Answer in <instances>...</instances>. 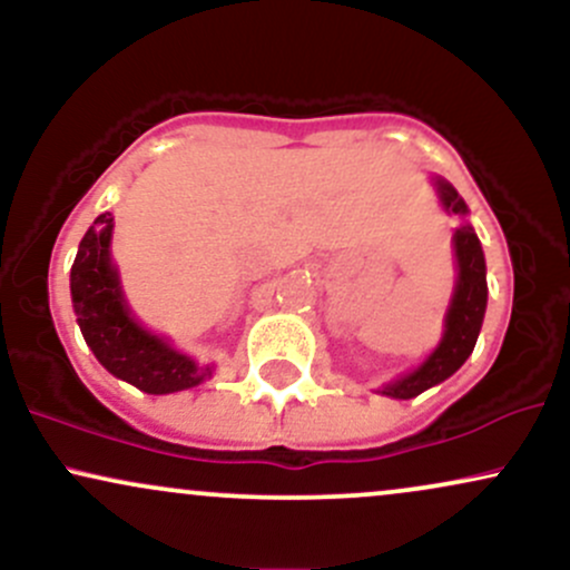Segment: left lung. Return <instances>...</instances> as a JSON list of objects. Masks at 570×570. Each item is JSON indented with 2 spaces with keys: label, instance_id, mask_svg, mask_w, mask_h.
Listing matches in <instances>:
<instances>
[{
  "label": "left lung",
  "instance_id": "obj_1",
  "mask_svg": "<svg viewBox=\"0 0 570 570\" xmlns=\"http://www.w3.org/2000/svg\"><path fill=\"white\" fill-rule=\"evenodd\" d=\"M436 193H440L442 206L450 214L458 217H466L469 208L463 203L461 195L455 193V187L450 181H444L436 176L434 179ZM453 248H455V263H458V278L453 299H450L448 316H444V332L440 345L431 351V356L421 364L417 370L407 372V375L396 377V381L385 383L381 389L383 396L391 399H412L423 391H429L431 385L448 381L455 370H461V364L472 356L476 337H480L482 318H485L488 307V281H485V254H482L480 238H476L474 227L461 225L453 235Z\"/></svg>",
  "mask_w": 570,
  "mask_h": 570
}]
</instances>
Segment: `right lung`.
Instances as JSON below:
<instances>
[{"instance_id":"obj_1","label":"right lung","mask_w":570,"mask_h":570,"mask_svg":"<svg viewBox=\"0 0 570 570\" xmlns=\"http://www.w3.org/2000/svg\"><path fill=\"white\" fill-rule=\"evenodd\" d=\"M112 227L109 212L96 217L71 265V303L85 343L104 370L144 394H174L200 385L212 377V367H198L160 335L144 330L130 313L109 254Z\"/></svg>"}]
</instances>
